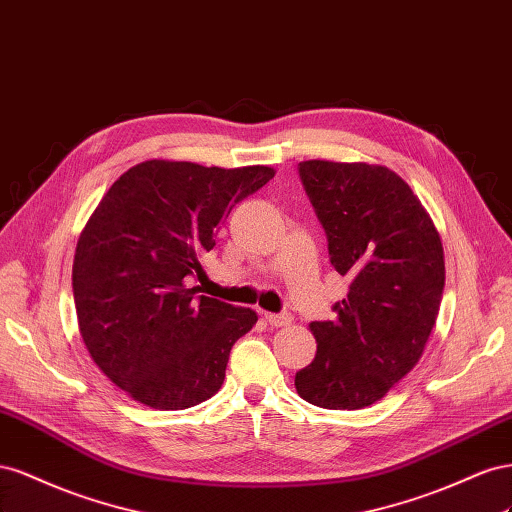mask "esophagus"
<instances>
[{
	"label": "esophagus",
	"instance_id": "34e87169",
	"mask_svg": "<svg viewBox=\"0 0 512 512\" xmlns=\"http://www.w3.org/2000/svg\"><path fill=\"white\" fill-rule=\"evenodd\" d=\"M264 319L274 328H283L291 321V317L287 313H264Z\"/></svg>",
	"mask_w": 512,
	"mask_h": 512
}]
</instances>
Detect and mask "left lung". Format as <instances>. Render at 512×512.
<instances>
[{"mask_svg":"<svg viewBox=\"0 0 512 512\" xmlns=\"http://www.w3.org/2000/svg\"><path fill=\"white\" fill-rule=\"evenodd\" d=\"M298 173L349 276L332 321H313L315 360L296 373L304 401L326 410L373 405L414 369L444 294V248L427 210L382 165L304 160Z\"/></svg>","mask_w":512,"mask_h":512,"instance_id":"obj_1","label":"left lung"}]
</instances>
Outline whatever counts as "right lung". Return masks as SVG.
<instances>
[{"instance_id": "1", "label": "right lung", "mask_w": 512, "mask_h": 512, "mask_svg": "<svg viewBox=\"0 0 512 512\" xmlns=\"http://www.w3.org/2000/svg\"><path fill=\"white\" fill-rule=\"evenodd\" d=\"M272 167L145 160L115 180L87 221L72 264L83 343L98 369L154 410H186L218 392L233 343L257 313L199 296L201 255L236 203Z\"/></svg>"}]
</instances>
